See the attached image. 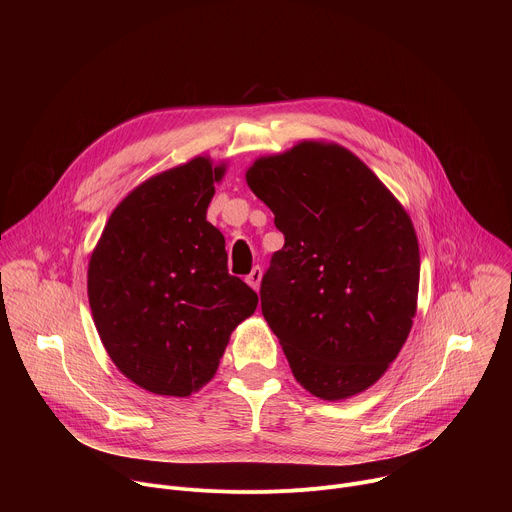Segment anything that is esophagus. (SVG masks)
<instances>
[{
    "label": "esophagus",
    "mask_w": 512,
    "mask_h": 512,
    "mask_svg": "<svg viewBox=\"0 0 512 512\" xmlns=\"http://www.w3.org/2000/svg\"><path fill=\"white\" fill-rule=\"evenodd\" d=\"M261 277H263V271H261V267H255L249 275H247V283L257 291L259 289V285H261Z\"/></svg>",
    "instance_id": "obj_1"
}]
</instances>
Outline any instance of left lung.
Wrapping results in <instances>:
<instances>
[{
    "label": "left lung",
    "instance_id": "8db88e82",
    "mask_svg": "<svg viewBox=\"0 0 512 512\" xmlns=\"http://www.w3.org/2000/svg\"><path fill=\"white\" fill-rule=\"evenodd\" d=\"M245 180L285 237L261 281V310L291 373L324 401L367 391L417 312L407 210L360 158L324 139L257 158Z\"/></svg>",
    "mask_w": 512,
    "mask_h": 512
}]
</instances>
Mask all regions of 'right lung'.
I'll use <instances>...</instances> for the list:
<instances>
[{
  "label": "right lung",
  "mask_w": 512,
  "mask_h": 512,
  "mask_svg": "<svg viewBox=\"0 0 512 512\" xmlns=\"http://www.w3.org/2000/svg\"><path fill=\"white\" fill-rule=\"evenodd\" d=\"M227 164L196 156L135 186L111 212L87 271L101 342L137 387L190 397L216 373L257 294L229 275L225 237L206 221Z\"/></svg>",
  "instance_id": "obj_1"
}]
</instances>
